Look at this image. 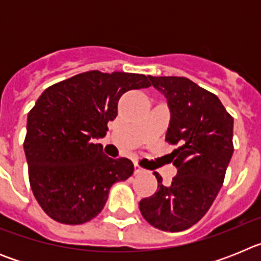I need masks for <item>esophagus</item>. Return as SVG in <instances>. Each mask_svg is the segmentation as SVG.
Instances as JSON below:
<instances>
[{"mask_svg":"<svg viewBox=\"0 0 261 261\" xmlns=\"http://www.w3.org/2000/svg\"><path fill=\"white\" fill-rule=\"evenodd\" d=\"M144 172H146V170H145V168H142L141 166L138 165V163H135V174L138 175V174H144Z\"/></svg>","mask_w":261,"mask_h":261,"instance_id":"obj_1","label":"esophagus"}]
</instances>
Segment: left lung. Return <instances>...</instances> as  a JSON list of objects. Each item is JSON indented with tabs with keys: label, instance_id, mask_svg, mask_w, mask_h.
I'll return each instance as SVG.
<instances>
[{
	"label": "left lung",
	"instance_id": "1",
	"mask_svg": "<svg viewBox=\"0 0 261 261\" xmlns=\"http://www.w3.org/2000/svg\"><path fill=\"white\" fill-rule=\"evenodd\" d=\"M167 99L171 121L166 142L176 145L170 155L177 175L140 201L142 217L165 231H181L199 222L209 211L225 180L234 153V119L221 100L186 77H149Z\"/></svg>",
	"mask_w": 261,
	"mask_h": 261
}]
</instances>
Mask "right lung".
Wrapping results in <instances>:
<instances>
[{"label": "right lung", "mask_w": 261, "mask_h": 261, "mask_svg": "<svg viewBox=\"0 0 261 261\" xmlns=\"http://www.w3.org/2000/svg\"><path fill=\"white\" fill-rule=\"evenodd\" d=\"M150 86L144 74L90 70L52 85L36 100L23 147L32 192L52 220L89 222L105 208L111 186L133 174L132 161L110 158L94 138L106 136L120 96Z\"/></svg>", "instance_id": "obj_1"}]
</instances>
